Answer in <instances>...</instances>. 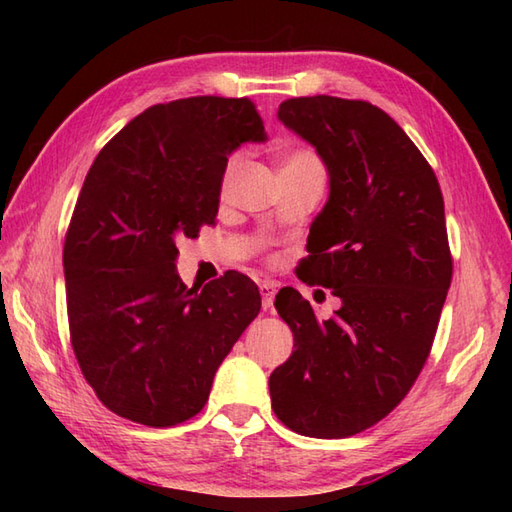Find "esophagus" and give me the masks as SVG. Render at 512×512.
I'll list each match as a JSON object with an SVG mask.
<instances>
[{
	"instance_id": "34e87169",
	"label": "esophagus",
	"mask_w": 512,
	"mask_h": 512,
	"mask_svg": "<svg viewBox=\"0 0 512 512\" xmlns=\"http://www.w3.org/2000/svg\"><path fill=\"white\" fill-rule=\"evenodd\" d=\"M259 292H262V308L264 310L273 308V301L277 295V286L273 284V281H262V284H259Z\"/></svg>"
}]
</instances>
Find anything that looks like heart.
Wrapping results in <instances>:
<instances>
[{
    "label": "heart",
    "mask_w": 512,
    "mask_h": 512,
    "mask_svg": "<svg viewBox=\"0 0 512 512\" xmlns=\"http://www.w3.org/2000/svg\"><path fill=\"white\" fill-rule=\"evenodd\" d=\"M242 162H244V154H233L231 160L226 162V169H224V176H222V187L224 189L228 187V184H231L237 169L242 167ZM303 169H321L319 158L314 156L310 149L288 151L284 160H281V171H303Z\"/></svg>",
    "instance_id": "obj_1"
}]
</instances>
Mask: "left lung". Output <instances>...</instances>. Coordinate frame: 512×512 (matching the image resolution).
Listing matches in <instances>:
<instances>
[{"label":"left lung","mask_w":512,"mask_h":512,"mask_svg":"<svg viewBox=\"0 0 512 512\" xmlns=\"http://www.w3.org/2000/svg\"><path fill=\"white\" fill-rule=\"evenodd\" d=\"M277 116L328 169L330 198L299 270L341 308L319 321L297 290H279L295 350L270 374V400L301 436L350 438L398 407L431 352L453 275L442 191L420 149L372 103L301 96Z\"/></svg>","instance_id":"1"}]
</instances>
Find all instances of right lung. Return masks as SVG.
I'll use <instances>...</instances> for the list:
<instances>
[{"label":"right lung","instance_id":"right-lung-1","mask_svg":"<svg viewBox=\"0 0 512 512\" xmlns=\"http://www.w3.org/2000/svg\"><path fill=\"white\" fill-rule=\"evenodd\" d=\"M264 140L250 99L191 96L138 114L85 176L63 246L70 341L116 416L147 427L193 418L259 314L257 286L235 270L202 292L184 286L176 242L213 224L228 156Z\"/></svg>","mask_w":512,"mask_h":512}]
</instances>
